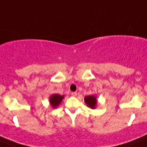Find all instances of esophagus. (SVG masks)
<instances>
[{
    "instance_id": "34e87169",
    "label": "esophagus",
    "mask_w": 147,
    "mask_h": 147,
    "mask_svg": "<svg viewBox=\"0 0 147 147\" xmlns=\"http://www.w3.org/2000/svg\"><path fill=\"white\" fill-rule=\"evenodd\" d=\"M71 94H72V96H73V97H76L77 96V92H73L71 93Z\"/></svg>"
}]
</instances>
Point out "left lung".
Here are the masks:
<instances>
[{"label": "left lung", "instance_id": "8db88e82", "mask_svg": "<svg viewBox=\"0 0 147 147\" xmlns=\"http://www.w3.org/2000/svg\"><path fill=\"white\" fill-rule=\"evenodd\" d=\"M84 102L87 107H89L91 109H95L97 105V97L95 95H89L84 97Z\"/></svg>", "mask_w": 147, "mask_h": 147}]
</instances>
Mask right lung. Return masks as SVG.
I'll list each match as a JSON object with an SVG mask.
<instances>
[{
  "mask_svg": "<svg viewBox=\"0 0 147 147\" xmlns=\"http://www.w3.org/2000/svg\"><path fill=\"white\" fill-rule=\"evenodd\" d=\"M64 95H60L59 94H53L49 98V102L53 109H55L60 105L61 102L64 99Z\"/></svg>",
  "mask_w": 147,
  "mask_h": 147,
  "instance_id": "obj_1",
  "label": "right lung"
}]
</instances>
